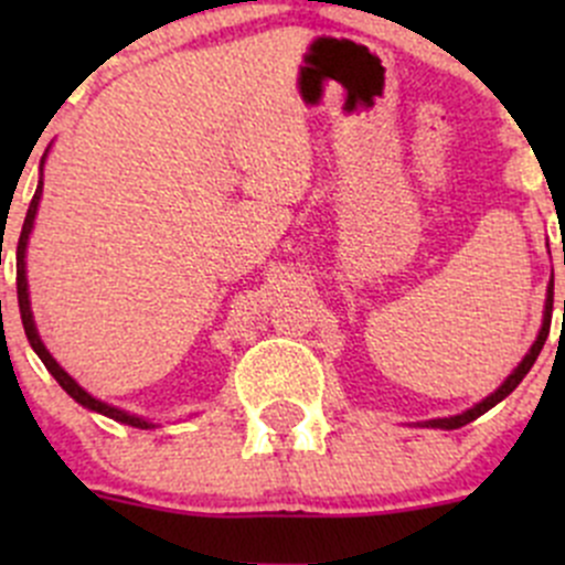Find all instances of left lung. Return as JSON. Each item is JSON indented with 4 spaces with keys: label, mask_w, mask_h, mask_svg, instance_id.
<instances>
[{
    "label": "left lung",
    "mask_w": 565,
    "mask_h": 565,
    "mask_svg": "<svg viewBox=\"0 0 565 565\" xmlns=\"http://www.w3.org/2000/svg\"><path fill=\"white\" fill-rule=\"evenodd\" d=\"M552 289H555V278H550V287H546V300H544V319H541V330H539V335H535V341H533V347H530V350L525 352V358H522L520 361V366L514 369V372L509 374V377L503 380V383H500V388L494 391V393H489L487 398H481V402L478 404H472L470 409H465V413H459V415H448V418H431V420H420L418 426H424V429H459V426H465V424H470V420H476L478 415H483L487 413V409H492L494 404H500L503 402L505 396H509L511 391L516 388V385L522 383V380H525V374L530 372V369H533V363H535V358H539V352H541V347H544V341H546V335H550V319H552ZM563 315H565V303H563Z\"/></svg>",
    "instance_id": "obj_1"
}]
</instances>
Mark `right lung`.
Returning a JSON list of instances; mask_svg holds the SVG:
<instances>
[{"label":"right lung","mask_w":565,"mask_h":565,"mask_svg":"<svg viewBox=\"0 0 565 565\" xmlns=\"http://www.w3.org/2000/svg\"><path fill=\"white\" fill-rule=\"evenodd\" d=\"M45 152H49V150H45ZM43 163H45V156H43V161H40V180H38V188H35V196H32L30 210H26L24 226H21L19 248H15V287H19V311H21V322H24L26 339H30L32 350L38 352V358H40V361H43V366L51 372V377H54L56 383L62 385V391H65L67 396L76 398V402L82 404V407L93 409V413L106 415V418H111V420H119V424H125V426H136V429H152V426H156V424H152L150 418H141V415L125 413V409L114 407V404L100 402V398H95L93 393L84 391L82 385H78L76 380H73L71 374H67L65 369H62L60 363L54 361V355H51V352L45 350L43 339H40L35 317H32L30 284H26V246H30L32 226H35V215H38V207H40V196H43Z\"/></svg>","instance_id":"add662e5"}]
</instances>
